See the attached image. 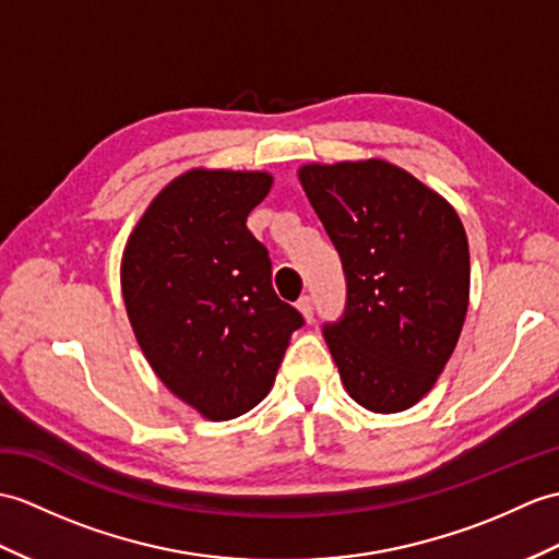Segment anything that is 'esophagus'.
Here are the masks:
<instances>
[{
  "label": "esophagus",
  "mask_w": 559,
  "mask_h": 559,
  "mask_svg": "<svg viewBox=\"0 0 559 559\" xmlns=\"http://www.w3.org/2000/svg\"><path fill=\"white\" fill-rule=\"evenodd\" d=\"M297 309L302 311V317H305L307 321L314 319V305H311V297H309V295H302L300 300H297Z\"/></svg>",
  "instance_id": "1"
}]
</instances>
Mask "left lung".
<instances>
[{"instance_id":"obj_1","label":"left lung","mask_w":559,"mask_h":559,"mask_svg":"<svg viewBox=\"0 0 559 559\" xmlns=\"http://www.w3.org/2000/svg\"><path fill=\"white\" fill-rule=\"evenodd\" d=\"M300 183L341 254L347 302L323 323L345 391L369 412L431 391L469 307V242L457 212L383 159L307 164Z\"/></svg>"}]
</instances>
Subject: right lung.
Returning <instances> with one entry per match:
<instances>
[{
  "label": "right lung",
  "mask_w": 559,
  "mask_h": 559,
  "mask_svg": "<svg viewBox=\"0 0 559 559\" xmlns=\"http://www.w3.org/2000/svg\"><path fill=\"white\" fill-rule=\"evenodd\" d=\"M274 178L192 171L171 180L128 238L121 290L150 367L212 421L259 405L302 314L271 285V259L248 216Z\"/></svg>",
  "instance_id": "add662e5"
}]
</instances>
